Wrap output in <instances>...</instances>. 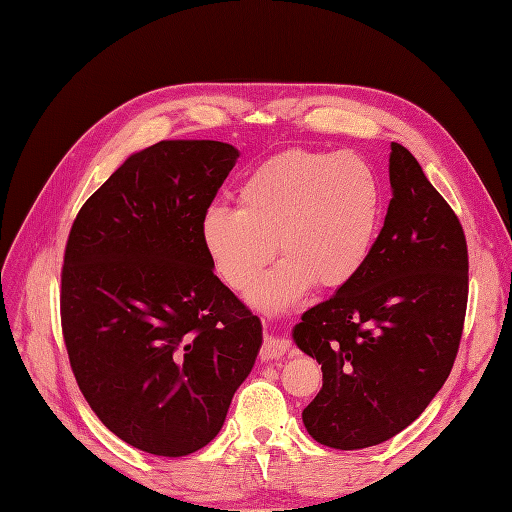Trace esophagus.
<instances>
[{
	"label": "esophagus",
	"instance_id": "esophagus-1",
	"mask_svg": "<svg viewBox=\"0 0 512 512\" xmlns=\"http://www.w3.org/2000/svg\"><path fill=\"white\" fill-rule=\"evenodd\" d=\"M288 341L280 339V337H272L268 335L263 339V345H261V351H259V358L261 362H268V360H278L282 358V355L288 351Z\"/></svg>",
	"mask_w": 512,
	"mask_h": 512
}]
</instances>
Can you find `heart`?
I'll return each mask as SVG.
<instances>
[{"label":"heart","instance_id":"1","mask_svg":"<svg viewBox=\"0 0 512 512\" xmlns=\"http://www.w3.org/2000/svg\"><path fill=\"white\" fill-rule=\"evenodd\" d=\"M381 219V186L372 167L349 152L293 148L255 167L238 188V209L213 205L201 238L215 270L249 291L278 251L284 259L251 295L282 309L314 282L339 288L368 263Z\"/></svg>","mask_w":512,"mask_h":512}]
</instances>
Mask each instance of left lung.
Segmentation results:
<instances>
[{
	"mask_svg": "<svg viewBox=\"0 0 512 512\" xmlns=\"http://www.w3.org/2000/svg\"><path fill=\"white\" fill-rule=\"evenodd\" d=\"M391 201L364 270L293 328L322 364L303 410L322 446L362 450L425 412L454 366L469 299V253L452 207L402 144L391 142Z\"/></svg>",
	"mask_w": 512,
	"mask_h": 512,
	"instance_id": "left-lung-1",
	"label": "left lung"
}]
</instances>
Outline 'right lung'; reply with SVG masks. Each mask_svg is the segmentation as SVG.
<instances>
[{
    "instance_id": "add662e5",
    "label": "right lung",
    "mask_w": 512,
    "mask_h": 512,
    "mask_svg": "<svg viewBox=\"0 0 512 512\" xmlns=\"http://www.w3.org/2000/svg\"><path fill=\"white\" fill-rule=\"evenodd\" d=\"M238 159L215 140H163L85 201L62 265L60 316L87 404L129 446L188 456L224 427L261 322L213 274L201 219Z\"/></svg>"
}]
</instances>
